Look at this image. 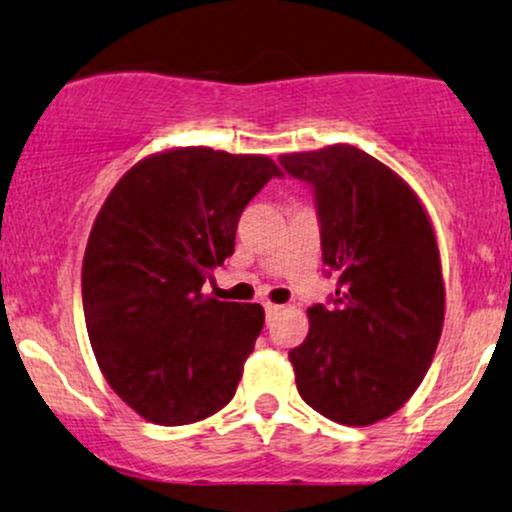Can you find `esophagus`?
<instances>
[{"mask_svg": "<svg viewBox=\"0 0 512 512\" xmlns=\"http://www.w3.org/2000/svg\"><path fill=\"white\" fill-rule=\"evenodd\" d=\"M264 313H267V317H274L276 313H281V305L267 303V305H264Z\"/></svg>", "mask_w": 512, "mask_h": 512, "instance_id": "34e87169", "label": "esophagus"}]
</instances>
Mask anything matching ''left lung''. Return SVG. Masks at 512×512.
Wrapping results in <instances>:
<instances>
[{"label":"left lung","mask_w":512,"mask_h":512,"mask_svg":"<svg viewBox=\"0 0 512 512\" xmlns=\"http://www.w3.org/2000/svg\"><path fill=\"white\" fill-rule=\"evenodd\" d=\"M279 163L313 190L322 262L337 274L289 351L296 387L327 419L370 426L414 395L436 354L445 289L431 221L407 182L356 146Z\"/></svg>","instance_id":"left-lung-1"}]
</instances>
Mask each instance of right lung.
Segmentation results:
<instances>
[{"label": "right lung", "mask_w": 512, "mask_h": 512, "mask_svg": "<svg viewBox=\"0 0 512 512\" xmlns=\"http://www.w3.org/2000/svg\"><path fill=\"white\" fill-rule=\"evenodd\" d=\"M272 178L267 156L187 146L139 161L105 199L81 269L86 330L105 380L146 421L195 424L236 395L264 310L202 284Z\"/></svg>", "instance_id": "1"}]
</instances>
